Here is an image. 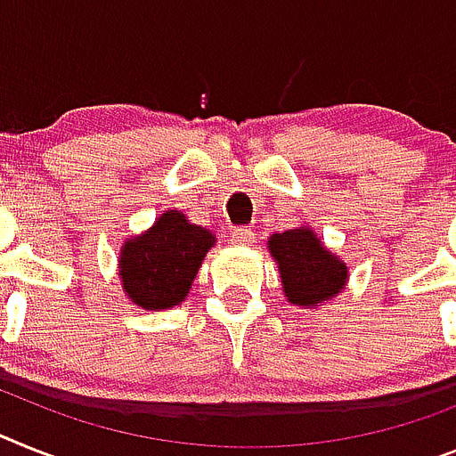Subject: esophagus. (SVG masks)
Returning a JSON list of instances; mask_svg holds the SVG:
<instances>
[{
  "mask_svg": "<svg viewBox=\"0 0 456 456\" xmlns=\"http://www.w3.org/2000/svg\"><path fill=\"white\" fill-rule=\"evenodd\" d=\"M232 240H234L236 246H248V243L255 240V232L248 227H236L234 232H232Z\"/></svg>",
  "mask_w": 456,
  "mask_h": 456,
  "instance_id": "34e87169",
  "label": "esophagus"
}]
</instances>
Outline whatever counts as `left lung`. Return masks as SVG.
Segmentation results:
<instances>
[{
	"instance_id": "left-lung-1",
	"label": "left lung",
	"mask_w": 456,
	"mask_h": 456,
	"mask_svg": "<svg viewBox=\"0 0 456 456\" xmlns=\"http://www.w3.org/2000/svg\"><path fill=\"white\" fill-rule=\"evenodd\" d=\"M271 257L278 262L282 292L294 305H322L346 287L347 266L329 252L311 227L287 229L269 239Z\"/></svg>"
}]
</instances>
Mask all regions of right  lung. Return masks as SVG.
I'll list each match as a JSON object with an SVG mask.
<instances>
[{
    "mask_svg": "<svg viewBox=\"0 0 456 456\" xmlns=\"http://www.w3.org/2000/svg\"><path fill=\"white\" fill-rule=\"evenodd\" d=\"M216 236L192 224L181 210H167L148 232L125 240L120 250L122 292L143 311L183 304Z\"/></svg>",
    "mask_w": 456,
    "mask_h": 456,
    "instance_id": "right-lung-1",
    "label": "right lung"
}]
</instances>
